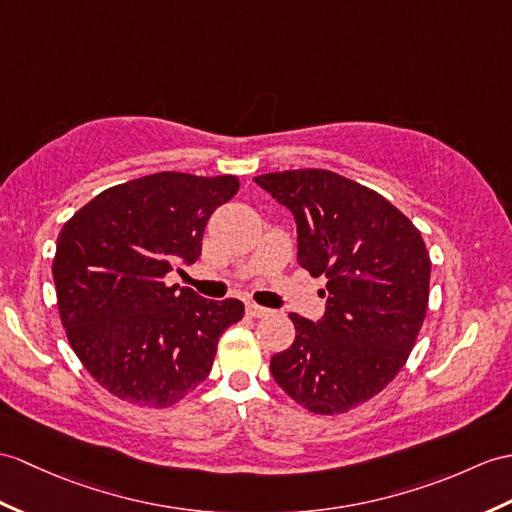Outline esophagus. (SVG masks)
Instances as JSON below:
<instances>
[{
  "label": "esophagus",
  "instance_id": "34e87169",
  "mask_svg": "<svg viewBox=\"0 0 512 512\" xmlns=\"http://www.w3.org/2000/svg\"><path fill=\"white\" fill-rule=\"evenodd\" d=\"M270 310H266V307L261 305H255V303H246V314L251 318H261V316H268Z\"/></svg>",
  "mask_w": 512,
  "mask_h": 512
}]
</instances>
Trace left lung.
<instances>
[{
	"label": "left lung",
	"instance_id": "8db88e82",
	"mask_svg": "<svg viewBox=\"0 0 512 512\" xmlns=\"http://www.w3.org/2000/svg\"><path fill=\"white\" fill-rule=\"evenodd\" d=\"M253 181L296 222V261L327 277L316 323L290 314L296 336L270 360L275 382L303 408L338 414L375 397L406 364L430 296L419 229L373 189L329 170Z\"/></svg>",
	"mask_w": 512,
	"mask_h": 512
}]
</instances>
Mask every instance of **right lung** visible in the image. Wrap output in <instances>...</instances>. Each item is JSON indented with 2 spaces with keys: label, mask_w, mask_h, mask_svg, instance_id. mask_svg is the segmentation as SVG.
Instances as JSON below:
<instances>
[{
  "label": "right lung",
  "mask_w": 512,
  "mask_h": 512,
  "mask_svg": "<svg viewBox=\"0 0 512 512\" xmlns=\"http://www.w3.org/2000/svg\"><path fill=\"white\" fill-rule=\"evenodd\" d=\"M237 187L229 174H150L104 189L58 235V312L78 360L111 395L165 408L207 379L244 303L202 299L165 277L200 257L211 213Z\"/></svg>",
  "instance_id": "obj_1"
}]
</instances>
